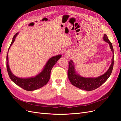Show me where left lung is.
Masks as SVG:
<instances>
[{"mask_svg":"<svg viewBox=\"0 0 121 121\" xmlns=\"http://www.w3.org/2000/svg\"><path fill=\"white\" fill-rule=\"evenodd\" d=\"M103 39L105 42L108 43L113 53V56L112 59V64L108 70L104 74L97 78H85L77 74L75 71L74 63L72 60L69 61V69L68 76L69 81L73 85L79 88V89L86 91H92L100 87L104 84L112 74V71L114 57H113V49L112 44L108 39L107 35H104Z\"/></svg>","mask_w":121,"mask_h":121,"instance_id":"left-lung-1","label":"left lung"}]
</instances>
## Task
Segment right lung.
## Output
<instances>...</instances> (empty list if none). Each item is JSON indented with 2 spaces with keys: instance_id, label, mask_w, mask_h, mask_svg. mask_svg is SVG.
Here are the masks:
<instances>
[{
  "instance_id": "obj_1",
  "label": "right lung",
  "mask_w": 121,
  "mask_h": 121,
  "mask_svg": "<svg viewBox=\"0 0 121 121\" xmlns=\"http://www.w3.org/2000/svg\"><path fill=\"white\" fill-rule=\"evenodd\" d=\"M17 33L14 35L12 40V42L10 44L9 50L10 46L14 42L15 38H16ZM61 57V55H58L51 57L47 61L44 68L41 73L38 75L34 77H31L29 78H20L14 76L11 72L9 65V58L8 52L6 56V68L8 70V74L9 78L17 86L22 88L23 89L27 91H33L38 89L40 88L45 85L48 83L50 77V72L52 68L56 63L57 60Z\"/></svg>"
}]
</instances>
